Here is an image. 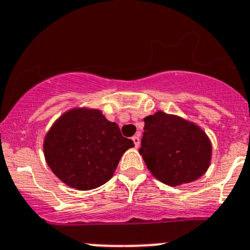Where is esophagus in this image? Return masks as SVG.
<instances>
[{
    "mask_svg": "<svg viewBox=\"0 0 250 250\" xmlns=\"http://www.w3.org/2000/svg\"><path fill=\"white\" fill-rule=\"evenodd\" d=\"M132 141H134L135 144V147H139V145H140V136H139V134L132 136Z\"/></svg>",
    "mask_w": 250,
    "mask_h": 250,
    "instance_id": "34e87169",
    "label": "esophagus"
}]
</instances>
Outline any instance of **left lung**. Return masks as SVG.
I'll list each match as a JSON object with an SVG mask.
<instances>
[{
  "label": "left lung",
  "mask_w": 250,
  "mask_h": 250,
  "mask_svg": "<svg viewBox=\"0 0 250 250\" xmlns=\"http://www.w3.org/2000/svg\"><path fill=\"white\" fill-rule=\"evenodd\" d=\"M144 121L139 152L153 177L175 187L205 175L212 160V143L202 127L165 111H156Z\"/></svg>",
  "instance_id": "obj_1"
}]
</instances>
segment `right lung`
I'll return each mask as SVG.
<instances>
[{
  "instance_id": "obj_1",
  "label": "right lung",
  "mask_w": 250,
  "mask_h": 250,
  "mask_svg": "<svg viewBox=\"0 0 250 250\" xmlns=\"http://www.w3.org/2000/svg\"><path fill=\"white\" fill-rule=\"evenodd\" d=\"M134 143L99 109L77 106L62 114L48 130L43 152L48 166L63 183L88 191L113 177L121 156Z\"/></svg>"
}]
</instances>
